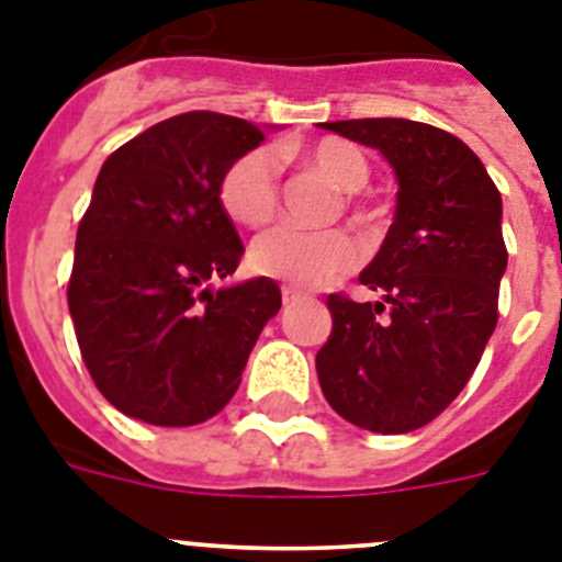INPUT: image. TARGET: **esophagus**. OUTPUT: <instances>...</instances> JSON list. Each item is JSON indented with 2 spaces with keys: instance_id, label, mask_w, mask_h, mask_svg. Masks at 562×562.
<instances>
[{
  "instance_id": "1",
  "label": "esophagus",
  "mask_w": 562,
  "mask_h": 562,
  "mask_svg": "<svg viewBox=\"0 0 562 562\" xmlns=\"http://www.w3.org/2000/svg\"><path fill=\"white\" fill-rule=\"evenodd\" d=\"M304 292L301 290H295V286H284V290H281V301H284L286 306L290 304H297V301H304Z\"/></svg>"
}]
</instances>
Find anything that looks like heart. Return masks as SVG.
<instances>
[{"label": "heart", "instance_id": "obj_1", "mask_svg": "<svg viewBox=\"0 0 562 562\" xmlns=\"http://www.w3.org/2000/svg\"><path fill=\"white\" fill-rule=\"evenodd\" d=\"M306 160L340 191H360L369 180V160L346 140L315 143L306 151ZM220 202L238 225L258 227L272 220L278 205V168L270 148H250L227 166L220 182ZM360 256L357 238L346 231H301L278 225L252 241L250 267L258 276L315 290L355 270Z\"/></svg>", "mask_w": 562, "mask_h": 562}]
</instances>
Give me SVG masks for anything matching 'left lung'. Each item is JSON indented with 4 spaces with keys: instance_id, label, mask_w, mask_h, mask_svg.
Masks as SVG:
<instances>
[{
    "instance_id": "1",
    "label": "left lung",
    "mask_w": 562,
    "mask_h": 562,
    "mask_svg": "<svg viewBox=\"0 0 562 562\" xmlns=\"http://www.w3.org/2000/svg\"><path fill=\"white\" fill-rule=\"evenodd\" d=\"M324 128L376 148L400 191L394 225L360 272V284L382 297L329 295L317 380L357 428L411 434L459 396L498 324L501 193L473 148L428 123L362 117Z\"/></svg>"
}]
</instances>
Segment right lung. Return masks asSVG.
<instances>
[{
    "mask_svg": "<svg viewBox=\"0 0 562 562\" xmlns=\"http://www.w3.org/2000/svg\"><path fill=\"white\" fill-rule=\"evenodd\" d=\"M261 140L241 117L186 112L98 173L67 304L98 391L132 419L188 428L220 414L281 310L272 278L213 286L245 256L220 202L222 173Z\"/></svg>",
    "mask_w": 562,
    "mask_h": 562,
    "instance_id": "1",
    "label": "right lung"
}]
</instances>
